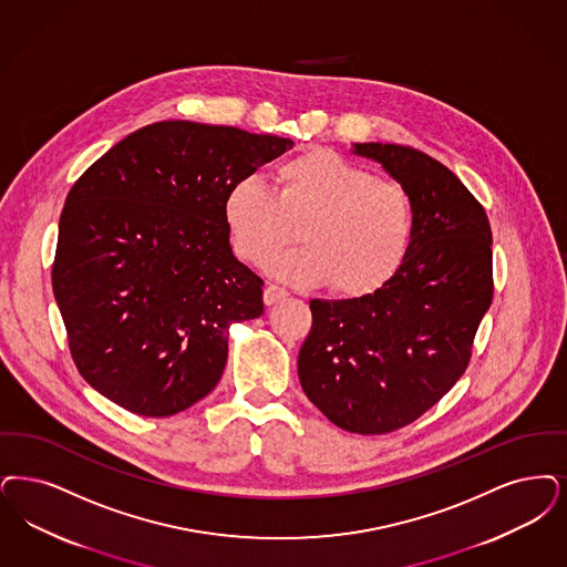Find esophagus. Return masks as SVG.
Segmentation results:
<instances>
[{"label":"esophagus","instance_id":"1","mask_svg":"<svg viewBox=\"0 0 567 567\" xmlns=\"http://www.w3.org/2000/svg\"><path fill=\"white\" fill-rule=\"evenodd\" d=\"M287 295H289L287 289H282V287H278V285H268L266 291H264V301H266V306H274V303H278L280 299H285Z\"/></svg>","mask_w":567,"mask_h":567}]
</instances>
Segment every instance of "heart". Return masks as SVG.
I'll use <instances>...</instances> for the list:
<instances>
[{"label":"heart","mask_w":567,"mask_h":567,"mask_svg":"<svg viewBox=\"0 0 567 567\" xmlns=\"http://www.w3.org/2000/svg\"><path fill=\"white\" fill-rule=\"evenodd\" d=\"M234 252L266 264L295 240L306 245L274 261L272 272L299 285H331L357 299L378 291L401 268L413 234V203L396 182L329 150H308L274 168V187L243 179L224 203Z\"/></svg>","instance_id":"heart-1"}]
</instances>
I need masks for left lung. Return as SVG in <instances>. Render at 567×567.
<instances>
[{
	"mask_svg": "<svg viewBox=\"0 0 567 567\" xmlns=\"http://www.w3.org/2000/svg\"><path fill=\"white\" fill-rule=\"evenodd\" d=\"M408 189L413 234L401 268L375 293L312 299L299 382L343 431L385 434L415 422L462 378L492 306V227L452 171L394 143H359Z\"/></svg>",
	"mask_w": 567,
	"mask_h": 567,
	"instance_id": "1",
	"label": "left lung"
}]
</instances>
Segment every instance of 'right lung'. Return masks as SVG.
<instances>
[{"label":"right lung","instance_id":"obj_1","mask_svg":"<svg viewBox=\"0 0 567 567\" xmlns=\"http://www.w3.org/2000/svg\"><path fill=\"white\" fill-rule=\"evenodd\" d=\"M291 147L285 136L168 120L122 138L73 183L52 291L94 390L166 417L217 385L229 324L264 315V280L234 257L224 203Z\"/></svg>","mask_w":567,"mask_h":567}]
</instances>
